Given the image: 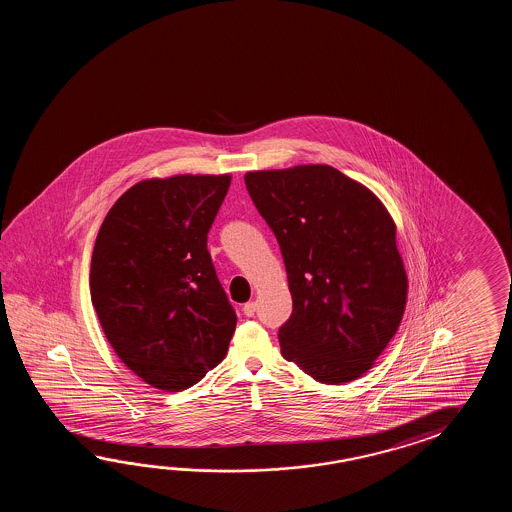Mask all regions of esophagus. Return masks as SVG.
I'll return each mask as SVG.
<instances>
[{"mask_svg":"<svg viewBox=\"0 0 512 512\" xmlns=\"http://www.w3.org/2000/svg\"><path fill=\"white\" fill-rule=\"evenodd\" d=\"M256 302H247V304L243 305V313L245 316H254L256 315Z\"/></svg>","mask_w":512,"mask_h":512,"instance_id":"1","label":"esophagus"}]
</instances>
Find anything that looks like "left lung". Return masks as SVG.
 <instances>
[{"mask_svg": "<svg viewBox=\"0 0 512 512\" xmlns=\"http://www.w3.org/2000/svg\"><path fill=\"white\" fill-rule=\"evenodd\" d=\"M245 185L278 240L293 296L278 333L283 359L324 384L355 381L392 340L406 304L388 210L326 164L249 172Z\"/></svg>", "mask_w": 512, "mask_h": 512, "instance_id": "obj_1", "label": "left lung"}]
</instances>
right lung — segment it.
Wrapping results in <instances>:
<instances>
[{
	"instance_id": "1",
	"label": "right lung",
	"mask_w": 512,
	"mask_h": 512,
	"mask_svg": "<svg viewBox=\"0 0 512 512\" xmlns=\"http://www.w3.org/2000/svg\"><path fill=\"white\" fill-rule=\"evenodd\" d=\"M230 175L131 186L98 230L89 287L100 326L142 381L181 392L227 355L236 311L207 249Z\"/></svg>"
}]
</instances>
